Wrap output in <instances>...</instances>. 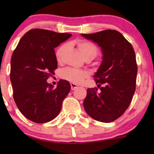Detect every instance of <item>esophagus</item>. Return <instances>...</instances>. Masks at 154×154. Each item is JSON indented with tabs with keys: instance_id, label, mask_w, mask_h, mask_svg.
<instances>
[{
	"instance_id": "1",
	"label": "esophagus",
	"mask_w": 154,
	"mask_h": 154,
	"mask_svg": "<svg viewBox=\"0 0 154 154\" xmlns=\"http://www.w3.org/2000/svg\"><path fill=\"white\" fill-rule=\"evenodd\" d=\"M71 90L76 89V88H77V85L74 83H71Z\"/></svg>"
}]
</instances>
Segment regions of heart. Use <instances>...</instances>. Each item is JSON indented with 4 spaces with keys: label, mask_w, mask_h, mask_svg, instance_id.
<instances>
[{
    "label": "heart",
    "mask_w": 154,
    "mask_h": 154,
    "mask_svg": "<svg viewBox=\"0 0 154 154\" xmlns=\"http://www.w3.org/2000/svg\"><path fill=\"white\" fill-rule=\"evenodd\" d=\"M77 47L81 51L85 59H94L98 54V48L94 43L86 39H80L77 41ZM67 44L63 43L57 47L55 51V58L58 63L62 60V57L64 51L66 50ZM88 77L86 71L83 70L76 69V68H67L63 69L60 72V77L63 80L71 82L75 84H80Z\"/></svg>",
    "instance_id": "1"
}]
</instances>
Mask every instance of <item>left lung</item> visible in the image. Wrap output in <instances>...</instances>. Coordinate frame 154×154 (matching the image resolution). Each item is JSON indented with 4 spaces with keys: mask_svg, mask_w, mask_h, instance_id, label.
<instances>
[{
    "mask_svg": "<svg viewBox=\"0 0 154 154\" xmlns=\"http://www.w3.org/2000/svg\"><path fill=\"white\" fill-rule=\"evenodd\" d=\"M81 35L97 43L103 55L94 75L97 87L87 89L83 106L94 120L114 122L125 112L136 91L138 68L134 49L115 29Z\"/></svg>",
    "mask_w": 154,
    "mask_h": 154,
    "instance_id": "1",
    "label": "left lung"
}]
</instances>
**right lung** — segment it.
<instances>
[{"mask_svg": "<svg viewBox=\"0 0 154 154\" xmlns=\"http://www.w3.org/2000/svg\"><path fill=\"white\" fill-rule=\"evenodd\" d=\"M44 29H32L18 42L11 58L13 98L24 117L35 123L55 119L71 85L60 80L57 88L47 83L57 68L54 48L71 37Z\"/></svg>", "mask_w": 154, "mask_h": 154, "instance_id": "right-lung-1", "label": "right lung"}]
</instances>
